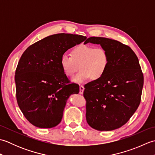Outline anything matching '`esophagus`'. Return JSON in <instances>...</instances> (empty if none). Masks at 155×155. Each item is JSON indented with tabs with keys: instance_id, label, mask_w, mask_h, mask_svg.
<instances>
[{
	"instance_id": "34e87169",
	"label": "esophagus",
	"mask_w": 155,
	"mask_h": 155,
	"mask_svg": "<svg viewBox=\"0 0 155 155\" xmlns=\"http://www.w3.org/2000/svg\"><path fill=\"white\" fill-rule=\"evenodd\" d=\"M79 88H80V91H79V93L81 94H82L83 93V92H84V87L83 86V85H81L80 86V87H79Z\"/></svg>"
}]
</instances>
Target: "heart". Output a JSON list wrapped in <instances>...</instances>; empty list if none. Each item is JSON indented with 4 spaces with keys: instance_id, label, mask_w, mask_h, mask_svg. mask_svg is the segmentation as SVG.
Masks as SVG:
<instances>
[{
    "instance_id": "1",
    "label": "heart",
    "mask_w": 155,
    "mask_h": 155,
    "mask_svg": "<svg viewBox=\"0 0 155 155\" xmlns=\"http://www.w3.org/2000/svg\"><path fill=\"white\" fill-rule=\"evenodd\" d=\"M60 64L64 74L69 78L73 77L80 68L81 71L72 81L81 84L90 78L96 81L103 77L108 65V54L102 47L81 44L72 49L71 57L62 55Z\"/></svg>"
}]
</instances>
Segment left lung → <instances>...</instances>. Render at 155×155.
I'll list each match as a JSON object with an SVG mask.
<instances>
[{"instance_id": "1", "label": "left lung", "mask_w": 155, "mask_h": 155, "mask_svg": "<svg viewBox=\"0 0 155 155\" xmlns=\"http://www.w3.org/2000/svg\"><path fill=\"white\" fill-rule=\"evenodd\" d=\"M100 45L108 54L101 78L84 85L86 118L94 129L108 131L127 123L139 106L144 83L139 59L128 46L103 37H90L84 44Z\"/></svg>"}]
</instances>
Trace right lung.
I'll list each match as a JSON object with an SVG mask.
<instances>
[{
	"label": "right lung",
	"mask_w": 155,
	"mask_h": 155,
	"mask_svg": "<svg viewBox=\"0 0 155 155\" xmlns=\"http://www.w3.org/2000/svg\"><path fill=\"white\" fill-rule=\"evenodd\" d=\"M86 38L78 35H52L23 52L15 72L16 100L22 114L34 126H57L69 97L79 93L78 84L69 83L60 61L68 49Z\"/></svg>",
	"instance_id": "obj_1"
}]
</instances>
